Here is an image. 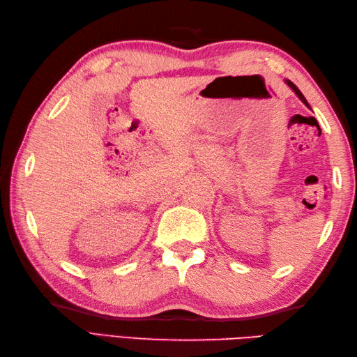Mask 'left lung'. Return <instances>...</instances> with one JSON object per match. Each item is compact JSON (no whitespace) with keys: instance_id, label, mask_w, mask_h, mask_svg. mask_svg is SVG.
Returning a JSON list of instances; mask_svg holds the SVG:
<instances>
[{"instance_id":"1","label":"left lung","mask_w":357,"mask_h":357,"mask_svg":"<svg viewBox=\"0 0 357 357\" xmlns=\"http://www.w3.org/2000/svg\"><path fill=\"white\" fill-rule=\"evenodd\" d=\"M285 82H287V84H288V87H290V89H291V90H293V92H294V93H296V95H298V98H299V100H301V101H302V102H304V104H305V105H307V107H308V109H312V107H310V104H308V102H307V100H305V96H304V95H302V93H301V90H299V89H298V87H296V86H294V84H293V82H291V81H290V79H285Z\"/></svg>"}]
</instances>
